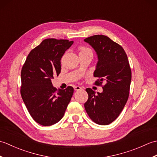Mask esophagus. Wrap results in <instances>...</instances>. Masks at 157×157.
I'll use <instances>...</instances> for the list:
<instances>
[{
    "label": "esophagus",
    "instance_id": "34e87169",
    "mask_svg": "<svg viewBox=\"0 0 157 157\" xmlns=\"http://www.w3.org/2000/svg\"><path fill=\"white\" fill-rule=\"evenodd\" d=\"M74 90L76 91H78V90H82V88L81 87H79V86H75Z\"/></svg>",
    "mask_w": 157,
    "mask_h": 157
}]
</instances>
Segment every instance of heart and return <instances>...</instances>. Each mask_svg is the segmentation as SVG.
<instances>
[{
  "instance_id": "obj_1",
  "label": "heart",
  "mask_w": 157,
  "mask_h": 157,
  "mask_svg": "<svg viewBox=\"0 0 157 157\" xmlns=\"http://www.w3.org/2000/svg\"><path fill=\"white\" fill-rule=\"evenodd\" d=\"M92 52L90 49H89L86 47H82L80 48V52L79 53H82V52Z\"/></svg>"
}]
</instances>
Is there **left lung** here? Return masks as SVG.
<instances>
[{"label": "left lung", "mask_w": 157, "mask_h": 157, "mask_svg": "<svg viewBox=\"0 0 157 157\" xmlns=\"http://www.w3.org/2000/svg\"><path fill=\"white\" fill-rule=\"evenodd\" d=\"M84 41L98 56L94 76L99 79L95 84H105L101 93L86 89L88 99L84 107L93 121L109 125L118 117L129 97L132 71L128 56L121 46L106 36L94 35Z\"/></svg>", "instance_id": "1"}]
</instances>
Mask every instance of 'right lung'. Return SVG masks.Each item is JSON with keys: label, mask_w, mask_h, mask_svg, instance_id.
Listing matches in <instances>:
<instances>
[{"label": "right lung", "mask_w": 157, "mask_h": 157, "mask_svg": "<svg viewBox=\"0 0 157 157\" xmlns=\"http://www.w3.org/2000/svg\"><path fill=\"white\" fill-rule=\"evenodd\" d=\"M67 40L48 38L29 53L21 72V95L32 117L44 126L61 120L73 88L57 90L51 80L61 73V59L73 44Z\"/></svg>", "instance_id": "obj_1"}]
</instances>
